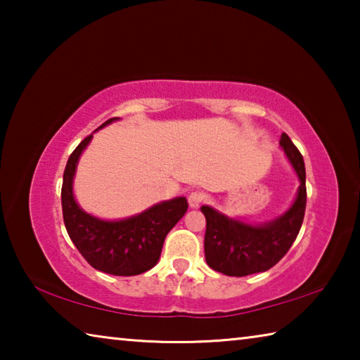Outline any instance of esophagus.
Wrapping results in <instances>:
<instances>
[{"label":"esophagus","mask_w":360,"mask_h":360,"mask_svg":"<svg viewBox=\"0 0 360 360\" xmlns=\"http://www.w3.org/2000/svg\"><path fill=\"white\" fill-rule=\"evenodd\" d=\"M203 200H205V195L203 193H200V192H192L191 195H188V206H191V208H198L200 205L203 203Z\"/></svg>","instance_id":"1"}]
</instances>
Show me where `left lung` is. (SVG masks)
<instances>
[{
    "label": "left lung",
    "instance_id": "left-lung-1",
    "mask_svg": "<svg viewBox=\"0 0 360 360\" xmlns=\"http://www.w3.org/2000/svg\"><path fill=\"white\" fill-rule=\"evenodd\" d=\"M279 146L300 181L294 203L281 216L264 224H248L211 206H202L206 217L205 259L212 270L227 276L266 271L284 257L295 241L307 208V173L302 154L285 133Z\"/></svg>",
    "mask_w": 360,
    "mask_h": 360
}]
</instances>
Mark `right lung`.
<instances>
[{"label": "right lung", "mask_w": 360, "mask_h": 360, "mask_svg": "<svg viewBox=\"0 0 360 360\" xmlns=\"http://www.w3.org/2000/svg\"><path fill=\"white\" fill-rule=\"evenodd\" d=\"M119 117L109 119L95 131ZM89 135L72 150L66 163L62 186V208L66 231L82 257L95 270L115 276H135L150 270L160 259L163 241L188 208L186 197L155 203L139 214L105 221L85 212L77 205L72 182L79 157L92 141Z\"/></svg>", "instance_id": "obj_1"}]
</instances>
